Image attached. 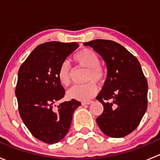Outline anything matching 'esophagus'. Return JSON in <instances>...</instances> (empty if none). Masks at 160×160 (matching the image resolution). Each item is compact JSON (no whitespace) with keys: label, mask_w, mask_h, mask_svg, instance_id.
<instances>
[{"label":"esophagus","mask_w":160,"mask_h":160,"mask_svg":"<svg viewBox=\"0 0 160 160\" xmlns=\"http://www.w3.org/2000/svg\"><path fill=\"white\" fill-rule=\"evenodd\" d=\"M92 103L91 101H82L81 104L82 105H88V104H90Z\"/></svg>","instance_id":"1"}]
</instances>
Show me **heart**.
<instances>
[{"label":"heart","instance_id":"heart-1","mask_svg":"<svg viewBox=\"0 0 160 160\" xmlns=\"http://www.w3.org/2000/svg\"><path fill=\"white\" fill-rule=\"evenodd\" d=\"M73 60L79 66L88 69L86 81H90L83 85H76L67 91V97L70 99L86 101L93 98L98 92V87L93 81L103 83L105 73L100 65V59L97 53L89 48H83L74 54ZM58 78L62 86L70 83V68L67 61L62 62L58 70Z\"/></svg>","mask_w":160,"mask_h":160}]
</instances>
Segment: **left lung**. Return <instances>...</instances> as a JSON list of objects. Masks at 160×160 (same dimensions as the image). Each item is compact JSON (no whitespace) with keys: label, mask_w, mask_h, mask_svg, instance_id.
I'll return each instance as SVG.
<instances>
[{"label":"left lung","mask_w":160,"mask_h":160,"mask_svg":"<svg viewBox=\"0 0 160 160\" xmlns=\"http://www.w3.org/2000/svg\"><path fill=\"white\" fill-rule=\"evenodd\" d=\"M83 45L93 48L107 66V78L96 98L104 106L97 123L108 136H126L139 125L147 109L148 83L141 65L115 42L96 39Z\"/></svg>","instance_id":"8db88e82"}]
</instances>
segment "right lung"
Returning a JSON list of instances; mask_svg holds the SVG:
<instances>
[{"label": "right lung", "mask_w": 160, "mask_h": 160, "mask_svg": "<svg viewBox=\"0 0 160 160\" xmlns=\"http://www.w3.org/2000/svg\"><path fill=\"white\" fill-rule=\"evenodd\" d=\"M78 46L77 42L43 43L18 70L15 95L21 118L32 135L43 142L52 145L62 140L70 129L72 114L81 105L72 99L53 108L65 94L58 70Z\"/></svg>", "instance_id": "obj_1"}]
</instances>
